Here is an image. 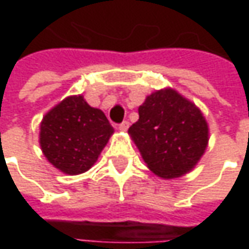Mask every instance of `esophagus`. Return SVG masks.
Returning a JSON list of instances; mask_svg holds the SVG:
<instances>
[{
    "mask_svg": "<svg viewBox=\"0 0 249 249\" xmlns=\"http://www.w3.org/2000/svg\"><path fill=\"white\" fill-rule=\"evenodd\" d=\"M129 122H127V120H124V122H122V123H120L119 124V127H118V129L120 130V131H126V130L129 129Z\"/></svg>",
    "mask_w": 249,
    "mask_h": 249,
    "instance_id": "obj_1",
    "label": "esophagus"
}]
</instances>
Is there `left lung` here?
Segmentation results:
<instances>
[{"mask_svg": "<svg viewBox=\"0 0 249 249\" xmlns=\"http://www.w3.org/2000/svg\"><path fill=\"white\" fill-rule=\"evenodd\" d=\"M139 116L129 134L152 173L169 180L196 167L208 147L209 127L194 102L167 87L149 94Z\"/></svg>", "mask_w": 249, "mask_h": 249, "instance_id": "obj_1", "label": "left lung"}]
</instances>
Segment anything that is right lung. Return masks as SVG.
<instances>
[{"mask_svg":"<svg viewBox=\"0 0 249 249\" xmlns=\"http://www.w3.org/2000/svg\"><path fill=\"white\" fill-rule=\"evenodd\" d=\"M112 134L102 110L90 107L83 95H69L44 115L40 147L53 167L74 176L91 169Z\"/></svg>","mask_w":249,"mask_h":249,"instance_id":"obj_1","label":"right lung"}]
</instances>
